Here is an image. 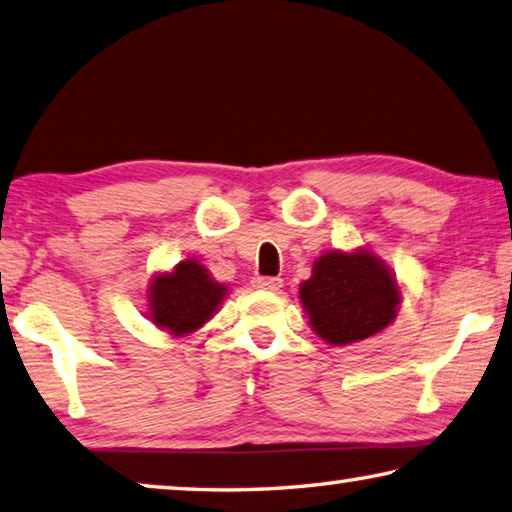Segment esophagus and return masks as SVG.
Instances as JSON below:
<instances>
[{
    "label": "esophagus",
    "instance_id": "34e87169",
    "mask_svg": "<svg viewBox=\"0 0 512 512\" xmlns=\"http://www.w3.org/2000/svg\"><path fill=\"white\" fill-rule=\"evenodd\" d=\"M253 286L262 288V291H280L282 280L280 277H255Z\"/></svg>",
    "mask_w": 512,
    "mask_h": 512
}]
</instances>
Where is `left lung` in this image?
<instances>
[{
    "label": "left lung",
    "instance_id": "8db88e82",
    "mask_svg": "<svg viewBox=\"0 0 512 512\" xmlns=\"http://www.w3.org/2000/svg\"><path fill=\"white\" fill-rule=\"evenodd\" d=\"M300 304L311 329L331 347H345L385 331L403 304V286L374 250H324L309 280L300 284Z\"/></svg>",
    "mask_w": 512,
    "mask_h": 512
}]
</instances>
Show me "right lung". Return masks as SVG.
Masks as SVG:
<instances>
[{"instance_id": "1", "label": "right lung", "mask_w": 512, "mask_h": 512, "mask_svg": "<svg viewBox=\"0 0 512 512\" xmlns=\"http://www.w3.org/2000/svg\"><path fill=\"white\" fill-rule=\"evenodd\" d=\"M228 284L217 282L199 259H183L170 271H156L145 291L147 320L172 338L199 331L215 318Z\"/></svg>"}]
</instances>
